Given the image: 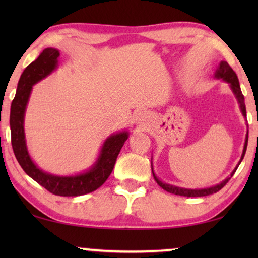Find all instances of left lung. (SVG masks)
Listing matches in <instances>:
<instances>
[{
	"mask_svg": "<svg viewBox=\"0 0 258 258\" xmlns=\"http://www.w3.org/2000/svg\"><path fill=\"white\" fill-rule=\"evenodd\" d=\"M215 79L217 80H223L229 84L230 89L232 93H234L236 100H237L238 104H239V109H241L242 115L244 116V118H246V110H245V103H244V96H243L242 91H241V87H239V82L237 79V75L236 73L232 70V68L225 61H221L220 64H218L216 72H215ZM246 125H248V121H246ZM248 134L249 130H246V135H245V142H244V147H243V153L241 156V160H239L238 164L236 165V168L232 170V172L230 174V176H228L227 178L223 179L221 183H218L216 185L209 186V188H203V189H185V188H179V186L176 185H171L168 184V183L162 182L160 178L155 175V172L153 170V163H151V170H153V176L155 178V181L157 182V184L163 188L165 191L170 192V194H175V195H179V196H185V197H201V196H208L211 195V194H215L223 188V186L227 184L229 182V179L232 177V175L235 174V171L237 170L239 163H241L243 157H244L245 151H246V147H248Z\"/></svg>",
	"mask_w": 258,
	"mask_h": 258,
	"instance_id": "left-lung-1",
	"label": "left lung"
}]
</instances>
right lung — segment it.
Instances as JSON below:
<instances>
[{
  "label": "right lung",
  "instance_id": "obj_1",
  "mask_svg": "<svg viewBox=\"0 0 258 258\" xmlns=\"http://www.w3.org/2000/svg\"><path fill=\"white\" fill-rule=\"evenodd\" d=\"M59 51L47 48L24 69L17 84L16 95L10 107L12 146L17 162L28 176L54 195L81 196L100 188L110 176L116 158L129 137L126 130L111 134L104 141L95 163L84 172L72 176H58L43 171L35 164L27 148L24 134V115L33 86L50 75L58 67Z\"/></svg>",
  "mask_w": 258,
  "mask_h": 258
}]
</instances>
